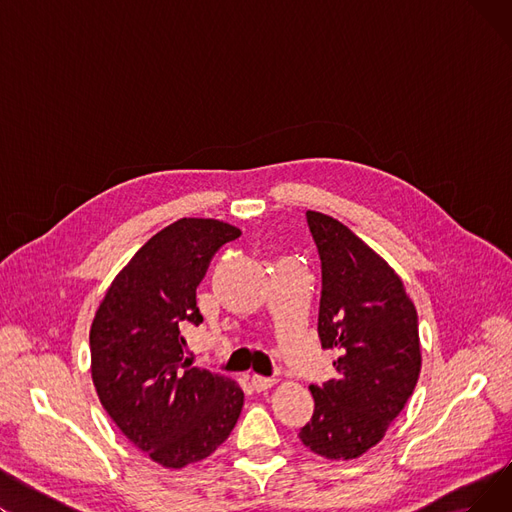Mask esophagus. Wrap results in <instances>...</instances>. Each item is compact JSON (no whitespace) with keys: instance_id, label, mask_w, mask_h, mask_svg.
Segmentation results:
<instances>
[{"instance_id":"34e87169","label":"esophagus","mask_w":512,"mask_h":512,"mask_svg":"<svg viewBox=\"0 0 512 512\" xmlns=\"http://www.w3.org/2000/svg\"><path fill=\"white\" fill-rule=\"evenodd\" d=\"M274 384H276V378H263V375H253V378H251V386L257 392H263L267 388H272Z\"/></svg>"}]
</instances>
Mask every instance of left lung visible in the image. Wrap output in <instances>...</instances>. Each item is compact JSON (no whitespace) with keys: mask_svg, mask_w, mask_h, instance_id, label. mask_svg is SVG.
Listing matches in <instances>:
<instances>
[{"mask_svg":"<svg viewBox=\"0 0 512 512\" xmlns=\"http://www.w3.org/2000/svg\"><path fill=\"white\" fill-rule=\"evenodd\" d=\"M321 259L317 334L336 351V375L309 386L315 409L301 442L334 461L378 444L405 409L419 371L417 311L402 280L365 242L330 215L307 211Z\"/></svg>","mask_w":512,"mask_h":512,"instance_id":"obj_1","label":"left lung"}]
</instances>
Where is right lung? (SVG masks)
I'll use <instances>...</instances> for the list:
<instances>
[{
    "instance_id": "1",
    "label": "right lung",
    "mask_w": 512,
    "mask_h": 512,
    "mask_svg": "<svg viewBox=\"0 0 512 512\" xmlns=\"http://www.w3.org/2000/svg\"><path fill=\"white\" fill-rule=\"evenodd\" d=\"M240 230L182 218L134 253L91 326V373L122 434L168 469L203 461L226 442L245 394L226 375L184 359L182 330L199 326L197 286Z\"/></svg>"
}]
</instances>
